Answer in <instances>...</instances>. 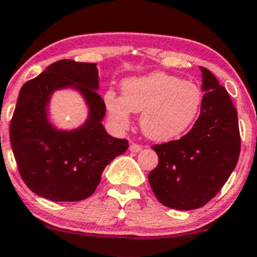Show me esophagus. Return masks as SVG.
Segmentation results:
<instances>
[{"mask_svg":"<svg viewBox=\"0 0 257 257\" xmlns=\"http://www.w3.org/2000/svg\"><path fill=\"white\" fill-rule=\"evenodd\" d=\"M129 150H131L132 152H140V151L142 150V146L138 145V143H132L131 147H129Z\"/></svg>","mask_w":257,"mask_h":257,"instance_id":"esophagus-1","label":"esophagus"}]
</instances>
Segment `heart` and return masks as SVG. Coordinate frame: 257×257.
<instances>
[{"instance_id": "1", "label": "heart", "mask_w": 257, "mask_h": 257, "mask_svg": "<svg viewBox=\"0 0 257 257\" xmlns=\"http://www.w3.org/2000/svg\"><path fill=\"white\" fill-rule=\"evenodd\" d=\"M121 97L123 100L112 91L105 93V104L112 121L126 128L131 123V111L141 114L142 132L157 142H166L183 134L198 116L203 100L195 83L161 72L124 81Z\"/></svg>"}]
</instances>
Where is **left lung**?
I'll use <instances>...</instances> for the list:
<instances>
[{"label":"left lung","mask_w":257,"mask_h":257,"mask_svg":"<svg viewBox=\"0 0 257 257\" xmlns=\"http://www.w3.org/2000/svg\"><path fill=\"white\" fill-rule=\"evenodd\" d=\"M200 115L180 140L153 145L158 165L148 181L165 207L190 210L204 207L226 184L241 151L237 110L212 72L203 68Z\"/></svg>","instance_id":"1"}]
</instances>
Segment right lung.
I'll list each match as a JSON object with an SVG mask.
<instances>
[{"mask_svg": "<svg viewBox=\"0 0 257 257\" xmlns=\"http://www.w3.org/2000/svg\"><path fill=\"white\" fill-rule=\"evenodd\" d=\"M95 63L61 59L21 87L10 123V143L19 174L31 191L53 201H78L92 195L105 167L128 150L126 140L102 126L105 102L96 92ZM77 83L90 107L81 130L58 132L46 120L45 106L57 88Z\"/></svg>", "mask_w": 257, "mask_h": 257, "instance_id": "1", "label": "right lung"}]
</instances>
